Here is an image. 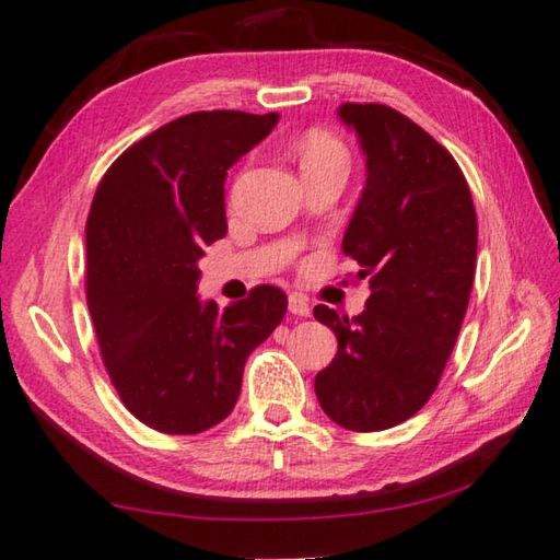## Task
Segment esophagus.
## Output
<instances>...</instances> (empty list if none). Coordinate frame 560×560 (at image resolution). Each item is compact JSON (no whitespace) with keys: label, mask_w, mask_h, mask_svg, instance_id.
Wrapping results in <instances>:
<instances>
[{"label":"esophagus","mask_w":560,"mask_h":560,"mask_svg":"<svg viewBox=\"0 0 560 560\" xmlns=\"http://www.w3.org/2000/svg\"><path fill=\"white\" fill-rule=\"evenodd\" d=\"M289 313L301 315V317H308V315H311V303H308V299H305L303 293H291V295H289Z\"/></svg>","instance_id":"esophagus-1"}]
</instances>
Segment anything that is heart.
Segmentation results:
<instances>
[{
  "instance_id": "1",
  "label": "heart",
  "mask_w": 560,
  "mask_h": 560,
  "mask_svg": "<svg viewBox=\"0 0 560 560\" xmlns=\"http://www.w3.org/2000/svg\"><path fill=\"white\" fill-rule=\"evenodd\" d=\"M301 167L311 162H323V160H345V148L335 136L325 133V130H311L308 136L303 138L301 148Z\"/></svg>"
}]
</instances>
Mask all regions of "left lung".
<instances>
[{
  "label": "left lung",
  "instance_id": "8db88e82",
  "mask_svg": "<svg viewBox=\"0 0 560 560\" xmlns=\"http://www.w3.org/2000/svg\"><path fill=\"white\" fill-rule=\"evenodd\" d=\"M366 152V186L342 249L369 279L354 317L315 305L337 337L315 376L327 418L352 432L410 420L440 386L468 308L478 221L456 160L424 128L383 104H342Z\"/></svg>",
  "mask_w": 560,
  "mask_h": 560
}]
</instances>
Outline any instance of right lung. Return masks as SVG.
Wrapping results in <instances>:
<instances>
[{
    "instance_id": "obj_1",
    "label": "right lung",
    "mask_w": 560,
    "mask_h": 560,
    "mask_svg": "<svg viewBox=\"0 0 560 560\" xmlns=\"http://www.w3.org/2000/svg\"><path fill=\"white\" fill-rule=\"evenodd\" d=\"M277 114L194 112L120 152L86 218V305L120 402L164 434L233 412L245 359L287 315L269 283L228 308L201 303L203 247L228 233L225 177Z\"/></svg>"
}]
</instances>
